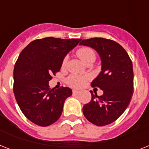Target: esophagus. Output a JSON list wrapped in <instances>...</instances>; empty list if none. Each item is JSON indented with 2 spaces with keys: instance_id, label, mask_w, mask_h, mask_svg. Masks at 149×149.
<instances>
[{
  "instance_id": "obj_1",
  "label": "esophagus",
  "mask_w": 149,
  "mask_h": 149,
  "mask_svg": "<svg viewBox=\"0 0 149 149\" xmlns=\"http://www.w3.org/2000/svg\"><path fill=\"white\" fill-rule=\"evenodd\" d=\"M80 93V91H77V90H73V91H72V93H73V94H78V93Z\"/></svg>"
}]
</instances>
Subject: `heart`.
Masks as SVG:
<instances>
[{"mask_svg": "<svg viewBox=\"0 0 149 149\" xmlns=\"http://www.w3.org/2000/svg\"><path fill=\"white\" fill-rule=\"evenodd\" d=\"M77 54L78 57L81 59L84 63H86L87 61L91 60V59H95V53L92 49L91 48L84 47L80 48L79 49L77 50ZM68 57H65L63 59V65H65L67 63ZM87 78L84 76H80V75H71L67 79V83L70 86L72 87H82L86 84Z\"/></svg>", "mask_w": 149, "mask_h": 149, "instance_id": "heart-1", "label": "heart"}]
</instances>
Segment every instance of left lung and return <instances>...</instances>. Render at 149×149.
<instances>
[{"label":"left lung","mask_w":149,"mask_h":149,"mask_svg":"<svg viewBox=\"0 0 149 149\" xmlns=\"http://www.w3.org/2000/svg\"><path fill=\"white\" fill-rule=\"evenodd\" d=\"M80 45L93 48L101 59V72L91 83L104 93L91 91V100L83 107L85 118L92 124L104 126L113 123L128 106L134 86L132 62L118 42L104 38L82 40Z\"/></svg>","instance_id":"left-lung-1"}]
</instances>
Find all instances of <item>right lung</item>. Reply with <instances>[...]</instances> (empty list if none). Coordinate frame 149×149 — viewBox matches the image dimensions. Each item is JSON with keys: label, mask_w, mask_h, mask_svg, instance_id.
<instances>
[{"label": "right lung", "mask_w": 149, "mask_h": 149, "mask_svg": "<svg viewBox=\"0 0 149 149\" xmlns=\"http://www.w3.org/2000/svg\"><path fill=\"white\" fill-rule=\"evenodd\" d=\"M80 41L48 37L31 42L20 53L14 69V93L22 113L34 124L46 127L60 118L72 90H51L49 81Z\"/></svg>", "instance_id": "obj_1"}]
</instances>
